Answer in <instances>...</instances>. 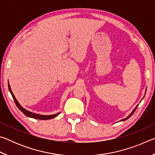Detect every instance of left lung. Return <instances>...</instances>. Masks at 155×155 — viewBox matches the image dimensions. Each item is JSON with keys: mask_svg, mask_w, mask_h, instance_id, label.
<instances>
[{"mask_svg": "<svg viewBox=\"0 0 155 155\" xmlns=\"http://www.w3.org/2000/svg\"><path fill=\"white\" fill-rule=\"evenodd\" d=\"M142 99H143V98H142ZM137 107H138V105H137V107H135V108L134 109H133V111L132 112H131V113H130V114L129 115H128V117H126V118H124V119H123V120H121V121H124V120H127V119H128V118H129V117H130L131 116V115H133V114H134V112H135V110H136V109H137Z\"/></svg>", "mask_w": 155, "mask_h": 155, "instance_id": "8db88e82", "label": "left lung"}]
</instances>
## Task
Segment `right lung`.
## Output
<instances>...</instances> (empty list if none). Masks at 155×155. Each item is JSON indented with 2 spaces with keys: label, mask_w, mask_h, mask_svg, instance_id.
Listing matches in <instances>:
<instances>
[{
  "label": "right lung",
  "mask_w": 155,
  "mask_h": 155,
  "mask_svg": "<svg viewBox=\"0 0 155 155\" xmlns=\"http://www.w3.org/2000/svg\"><path fill=\"white\" fill-rule=\"evenodd\" d=\"M8 87H9V90L10 91V93H11L12 96L13 97V99H14V101L15 102V104H16V106L18 107V108L21 111H22L23 114H24L27 117H32V118H35V119H38V120H50V119H52V118H54V117H55L56 116H57L59 114L60 112L58 113V114H54V115H39V114H34V113L31 112L29 111H27V109H25L23 108V107L20 105L18 103V101L15 98V96L14 95V94H13L12 91L11 90V87H10V85L8 83Z\"/></svg>",
  "instance_id": "obj_1"
}]
</instances>
